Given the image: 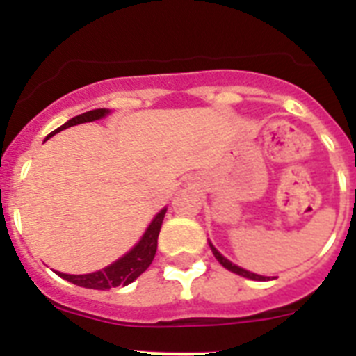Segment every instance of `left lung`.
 Wrapping results in <instances>:
<instances>
[{"instance_id":"obj_1","label":"left lung","mask_w":356,"mask_h":356,"mask_svg":"<svg viewBox=\"0 0 356 356\" xmlns=\"http://www.w3.org/2000/svg\"><path fill=\"white\" fill-rule=\"evenodd\" d=\"M210 248H212V253H213V257H216V259H217V262L221 264L222 267H226V269H228V271L235 273V275H241V276H244V278H250V280H259V282H262V280H269V278H266V276L254 275V273H250V271H246V269H242V267H238V266H235V264H232V262H229V260H226L225 257H222V254L219 253V251H217L216 248L212 246V244H210Z\"/></svg>"}]
</instances>
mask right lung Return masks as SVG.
Here are the masks:
<instances>
[{"mask_svg":"<svg viewBox=\"0 0 356 356\" xmlns=\"http://www.w3.org/2000/svg\"><path fill=\"white\" fill-rule=\"evenodd\" d=\"M108 114L106 108H96L89 110L85 114L76 115V118L69 119L65 124H62L60 128H56L51 135L58 134V131L65 130L69 127H74V124H81V122H90L96 121V119H102ZM49 135V137H51ZM163 216H165V209L160 210L156 213V217L151 221L149 228L146 229L144 237L140 238L139 244L134 248L131 251H128L122 259H119L118 262H114L112 266L105 267L102 271L90 273V275H64V273H58V276H62L64 280L71 282L74 285H80L85 289H96V291H106V289L119 287V285H128L131 284L135 278H139L144 271H146L149 264L153 262L156 253V241H159L160 226H162Z\"/></svg>","mask_w":356,"mask_h":356,"instance_id":"1","label":"right lung"}]
</instances>
